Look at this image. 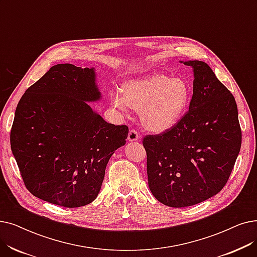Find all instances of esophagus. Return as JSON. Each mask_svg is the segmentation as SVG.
Returning <instances> with one entry per match:
<instances>
[{
  "instance_id": "1",
  "label": "esophagus",
  "mask_w": 257,
  "mask_h": 257,
  "mask_svg": "<svg viewBox=\"0 0 257 257\" xmlns=\"http://www.w3.org/2000/svg\"><path fill=\"white\" fill-rule=\"evenodd\" d=\"M139 139H140V136H139V133H138L137 130L132 129V130L129 131V133H128V141L129 142H136Z\"/></svg>"
}]
</instances>
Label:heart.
<instances>
[{"instance_id":"heart-1","label":"heart","mask_w":257,"mask_h":257,"mask_svg":"<svg viewBox=\"0 0 257 257\" xmlns=\"http://www.w3.org/2000/svg\"><path fill=\"white\" fill-rule=\"evenodd\" d=\"M190 98V88L184 80L161 74L132 81L124 91L112 93L115 108L125 113L130 108L141 111L143 126L155 133L172 128L184 114Z\"/></svg>"}]
</instances>
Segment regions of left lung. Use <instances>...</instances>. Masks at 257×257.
Returning <instances> with one entry per match:
<instances>
[{
	"mask_svg": "<svg viewBox=\"0 0 257 257\" xmlns=\"http://www.w3.org/2000/svg\"><path fill=\"white\" fill-rule=\"evenodd\" d=\"M180 62L193 71L189 111L171 130L143 141L150 191L173 208L216 195L228 181L241 145L235 98L207 63Z\"/></svg>",
	"mask_w": 257,
	"mask_h": 257,
	"instance_id": "8db88e82",
	"label": "left lung"
}]
</instances>
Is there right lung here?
<instances>
[{
  "label": "right lung",
  "instance_id": "right-lung-1",
  "mask_svg": "<svg viewBox=\"0 0 257 257\" xmlns=\"http://www.w3.org/2000/svg\"><path fill=\"white\" fill-rule=\"evenodd\" d=\"M102 99L95 68L58 64L30 86L16 109L11 151L26 188L53 205L92 203L128 127L109 124L88 103Z\"/></svg>",
  "mask_w": 257,
  "mask_h": 257
}]
</instances>
